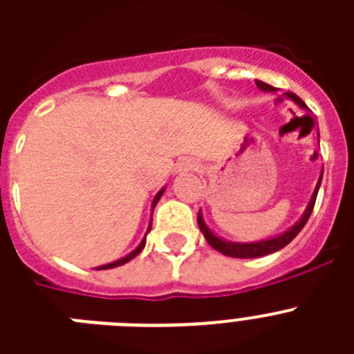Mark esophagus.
Instances as JSON below:
<instances>
[{
    "instance_id": "esophagus-1",
    "label": "esophagus",
    "mask_w": 354,
    "mask_h": 354,
    "mask_svg": "<svg viewBox=\"0 0 354 354\" xmlns=\"http://www.w3.org/2000/svg\"><path fill=\"white\" fill-rule=\"evenodd\" d=\"M193 170H196V162L192 161V159L180 161L179 165H177V171H180V174H184V171H193Z\"/></svg>"
}]
</instances>
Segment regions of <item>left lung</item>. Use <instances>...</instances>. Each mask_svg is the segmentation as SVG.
<instances>
[{"instance_id": "obj_1", "label": "left lung", "mask_w": 354, "mask_h": 354, "mask_svg": "<svg viewBox=\"0 0 354 354\" xmlns=\"http://www.w3.org/2000/svg\"><path fill=\"white\" fill-rule=\"evenodd\" d=\"M255 84H257L262 92H277V88H274V86L264 83V81L255 80ZM287 97H289L290 101L296 102L299 108L306 109V104L301 101V99H299L298 95H294V93H287ZM321 180H323V171H321V175H319V180H317V184H315V189L310 196V202H308V205H306V209H305V212L301 214V218H299V220L296 221L292 227L287 228L286 232L280 234V236H274V237H270V239H262V241H252V243H234V241H227V239H223V237L216 236L211 228L205 225L204 216H202V212L200 211H198V227H200V230H202V234H204L205 241H207L209 245H211L216 252L223 253V255H227V257L257 259V257H264V255H270V253H274V252H278V250L286 248L290 241H292L294 237L301 232V228L305 227V223L308 221V218H310V214H312V209H314L315 198H317L319 186H321Z\"/></svg>"}]
</instances>
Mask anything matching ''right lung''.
<instances>
[{
	"label": "right lung",
	"instance_id": "add662e5",
	"mask_svg": "<svg viewBox=\"0 0 354 354\" xmlns=\"http://www.w3.org/2000/svg\"><path fill=\"white\" fill-rule=\"evenodd\" d=\"M162 193H165V187H162V189H159V192H158V195H156V196H154V200H152V211H154L156 204H158V202H159V198H161V196H162ZM150 227H152V220H150V223H149V228H147V232H145V236H143L142 243H140V245L136 246V248H134L133 252H131V253H127L126 257L118 259V261H115V262H109V264L99 266V268H95V270H111V268H118V266H122V264H126V262L133 261V259L136 257V255H138V253L142 252L143 248H145V243H147V234L150 232Z\"/></svg>",
	"mask_w": 354,
	"mask_h": 354
}]
</instances>
